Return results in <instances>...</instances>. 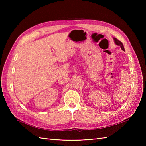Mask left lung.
Masks as SVG:
<instances>
[{
    "label": "left lung",
    "mask_w": 146,
    "mask_h": 146,
    "mask_svg": "<svg viewBox=\"0 0 146 146\" xmlns=\"http://www.w3.org/2000/svg\"><path fill=\"white\" fill-rule=\"evenodd\" d=\"M113 40H114V42L115 43V44L117 45V46H119L121 48V49H122V51H125L124 47H123V44L122 43V42L119 41V40H118V39H117V38H113Z\"/></svg>",
    "instance_id": "1"
}]
</instances>
